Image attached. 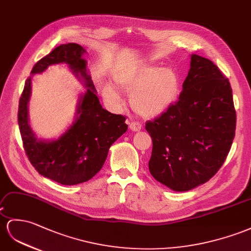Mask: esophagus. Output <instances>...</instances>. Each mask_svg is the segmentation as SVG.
Instances as JSON below:
<instances>
[{"mask_svg": "<svg viewBox=\"0 0 251 251\" xmlns=\"http://www.w3.org/2000/svg\"><path fill=\"white\" fill-rule=\"evenodd\" d=\"M129 128L132 131H139L141 129V124L138 123V122H130Z\"/></svg>", "mask_w": 251, "mask_h": 251, "instance_id": "34e87169", "label": "esophagus"}]
</instances>
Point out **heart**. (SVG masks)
<instances>
[{"label":"heart","mask_w":251,"mask_h":251,"mask_svg":"<svg viewBox=\"0 0 251 251\" xmlns=\"http://www.w3.org/2000/svg\"><path fill=\"white\" fill-rule=\"evenodd\" d=\"M120 85L131 94L133 110L142 117H155L168 109L178 93L179 78L174 70L146 66L120 79ZM105 99L118 101L119 94L112 88L104 90Z\"/></svg>","instance_id":"b5f03b06"}]
</instances>
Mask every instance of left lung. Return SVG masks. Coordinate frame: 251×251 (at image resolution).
<instances>
[{"label":"left lung","instance_id":"obj_1","mask_svg":"<svg viewBox=\"0 0 251 251\" xmlns=\"http://www.w3.org/2000/svg\"><path fill=\"white\" fill-rule=\"evenodd\" d=\"M235 124L228 78L211 60L191 55L178 100L145 124L152 140L151 174L177 192L207 182L228 156Z\"/></svg>","mask_w":251,"mask_h":251}]
</instances>
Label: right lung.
I'll list each match as a JSON object with an SVG mask.
<instances>
[{
    "mask_svg": "<svg viewBox=\"0 0 251 251\" xmlns=\"http://www.w3.org/2000/svg\"><path fill=\"white\" fill-rule=\"evenodd\" d=\"M85 53L77 43L61 44L38 61L30 72L39 74L53 64L66 63L88 88L78 100L74 123L58 139H38L28 124L31 76L25 81L19 101L18 124L28 160L40 175L64 185L86 182L98 174L110 146L128 127L125 117L109 112L100 104L87 61L81 58Z\"/></svg>",
    "mask_w": 251,
    "mask_h": 251,
    "instance_id": "1",
    "label": "right lung"
}]
</instances>
